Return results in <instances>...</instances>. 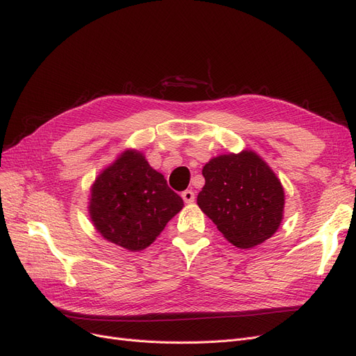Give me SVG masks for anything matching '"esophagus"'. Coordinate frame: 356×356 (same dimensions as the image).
Returning <instances> with one entry per match:
<instances>
[{"mask_svg":"<svg viewBox=\"0 0 356 356\" xmlns=\"http://www.w3.org/2000/svg\"><path fill=\"white\" fill-rule=\"evenodd\" d=\"M181 196H182V199H184L186 203H193V202H195V193H193L191 190L182 191Z\"/></svg>","mask_w":356,"mask_h":356,"instance_id":"obj_1","label":"esophagus"}]
</instances>
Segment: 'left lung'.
<instances>
[{
  "label": "left lung",
  "mask_w": 356,
  "mask_h": 356,
  "mask_svg": "<svg viewBox=\"0 0 356 356\" xmlns=\"http://www.w3.org/2000/svg\"><path fill=\"white\" fill-rule=\"evenodd\" d=\"M199 208L234 246L252 248L272 238L282 221L284 188L254 152L224 154L203 166Z\"/></svg>",
  "instance_id": "obj_1"
}]
</instances>
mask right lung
<instances>
[{"mask_svg":"<svg viewBox=\"0 0 356 356\" xmlns=\"http://www.w3.org/2000/svg\"><path fill=\"white\" fill-rule=\"evenodd\" d=\"M184 203L141 153L127 149L96 178L90 217L106 241L141 251L165 229Z\"/></svg>","mask_w":356,"mask_h":356,"instance_id":"right-lung-1","label":"right lung"}]
</instances>
